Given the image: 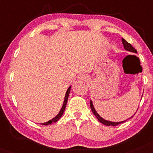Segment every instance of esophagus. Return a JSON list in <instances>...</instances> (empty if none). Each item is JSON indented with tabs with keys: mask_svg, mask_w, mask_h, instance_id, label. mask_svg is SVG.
Instances as JSON below:
<instances>
[{
	"mask_svg": "<svg viewBox=\"0 0 153 153\" xmlns=\"http://www.w3.org/2000/svg\"><path fill=\"white\" fill-rule=\"evenodd\" d=\"M80 80H82V81H86V80H88V77L87 76H85V75H80Z\"/></svg>",
	"mask_w": 153,
	"mask_h": 153,
	"instance_id": "34e87169",
	"label": "esophagus"
}]
</instances>
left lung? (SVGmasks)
I'll list each match as a JSON object with an SVG mask.
<instances>
[{"label":"left lung","mask_w":153,"mask_h":153,"mask_svg":"<svg viewBox=\"0 0 153 153\" xmlns=\"http://www.w3.org/2000/svg\"><path fill=\"white\" fill-rule=\"evenodd\" d=\"M122 42H123V46H124L125 49L127 50V51H130V52H132V53H137V51H136V50L132 46L131 44L129 43H128V42H127L126 40L124 39V38H122ZM90 103H91V108L92 111H93V114H94V115H95V117H96L98 119V120L100 121L101 123H102V124L105 125V126H118L119 124H121V123L126 122V120H125V121H122V122H118V123H114V122H110V121L105 120H104L103 118H102V117H101L100 115H99L97 113V112L95 111L94 107H93V102H92L91 100V102H90ZM132 116L130 117V118H132Z\"/></svg>","instance_id":"1"}]
</instances>
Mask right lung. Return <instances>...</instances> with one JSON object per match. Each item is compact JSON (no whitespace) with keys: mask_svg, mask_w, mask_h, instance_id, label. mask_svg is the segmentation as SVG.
<instances>
[{"mask_svg":"<svg viewBox=\"0 0 153 153\" xmlns=\"http://www.w3.org/2000/svg\"><path fill=\"white\" fill-rule=\"evenodd\" d=\"M71 86H70L68 89L67 90V92H66V93H65V100H64V102H63V105H62V107L61 110H60V111L59 112V113L58 114V115H56V117H54V118H53L52 120H51L48 121V122H46V123H42V125H43V126H48V125H50V124H52V123H56V122H57V121H58V120L60 118V117L62 116V114H63V113H64V111H65L66 104H67L68 99L69 93H70V91H71Z\"/></svg>","mask_w":153,"mask_h":153,"instance_id":"right-lung-1","label":"right lung"}]
</instances>
